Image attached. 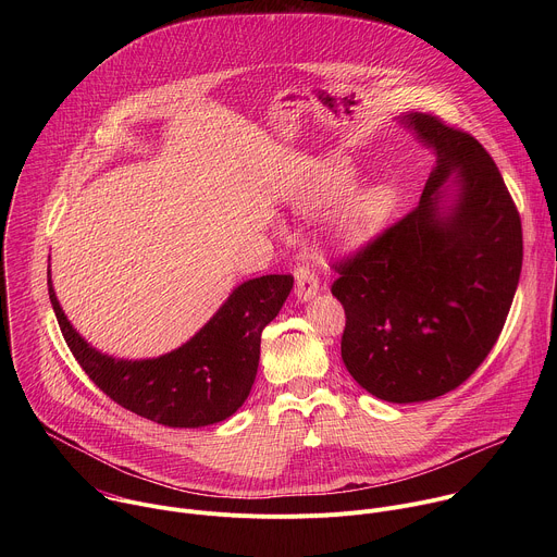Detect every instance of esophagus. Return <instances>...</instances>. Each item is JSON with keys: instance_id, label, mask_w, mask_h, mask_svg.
Here are the masks:
<instances>
[{"instance_id": "esophagus-1", "label": "esophagus", "mask_w": 557, "mask_h": 557, "mask_svg": "<svg viewBox=\"0 0 557 557\" xmlns=\"http://www.w3.org/2000/svg\"><path fill=\"white\" fill-rule=\"evenodd\" d=\"M317 293H320V280L308 267H299L295 271V297L299 301H310Z\"/></svg>"}]
</instances>
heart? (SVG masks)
Masks as SVG:
<instances>
[{"instance_id":"obj_1","label":"heart","mask_w":557,"mask_h":557,"mask_svg":"<svg viewBox=\"0 0 557 557\" xmlns=\"http://www.w3.org/2000/svg\"><path fill=\"white\" fill-rule=\"evenodd\" d=\"M355 185V165L346 161V158H329V161L320 163L306 176L295 196V207L304 215L317 213L342 202ZM394 209L396 191L392 187L368 185L357 189L342 205L335 222V240L339 243V247L350 251L366 247L389 222Z\"/></svg>"}]
</instances>
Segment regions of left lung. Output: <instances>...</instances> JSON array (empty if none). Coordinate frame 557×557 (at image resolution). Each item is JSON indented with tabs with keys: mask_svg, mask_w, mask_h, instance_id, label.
<instances>
[{
	"mask_svg": "<svg viewBox=\"0 0 557 557\" xmlns=\"http://www.w3.org/2000/svg\"><path fill=\"white\" fill-rule=\"evenodd\" d=\"M436 165L419 207L344 262L342 359L387 404L458 387L494 348L520 269L522 226L487 149L436 116H399Z\"/></svg>",
	"mask_w": 557,
	"mask_h": 557,
	"instance_id": "8db88e82",
	"label": "left lung"
}]
</instances>
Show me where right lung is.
Here are the masks:
<instances>
[{
	"label": "right lung",
	"instance_id": "obj_1",
	"mask_svg": "<svg viewBox=\"0 0 557 557\" xmlns=\"http://www.w3.org/2000/svg\"><path fill=\"white\" fill-rule=\"evenodd\" d=\"M290 288V275L247 280L181 348L151 359H116L76 333L48 269L50 304L74 359L112 401L168 428L213 425L243 408L258 374L262 331Z\"/></svg>",
	"mask_w": 557,
	"mask_h": 557
}]
</instances>
